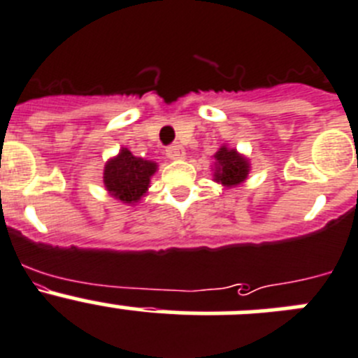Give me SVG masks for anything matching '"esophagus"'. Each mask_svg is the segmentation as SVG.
Segmentation results:
<instances>
[{"instance_id":"obj_1","label":"esophagus","mask_w":358,"mask_h":358,"mask_svg":"<svg viewBox=\"0 0 358 358\" xmlns=\"http://www.w3.org/2000/svg\"><path fill=\"white\" fill-rule=\"evenodd\" d=\"M166 155H168L171 160H180L185 157V150H183L182 145H178V143H176V145L168 146V150H166Z\"/></svg>"}]
</instances>
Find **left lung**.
I'll return each mask as SVG.
<instances>
[{"label": "left lung", "instance_id": "1", "mask_svg": "<svg viewBox=\"0 0 358 358\" xmlns=\"http://www.w3.org/2000/svg\"><path fill=\"white\" fill-rule=\"evenodd\" d=\"M215 180L222 185H238L249 175V162L242 155H238L236 150H229L222 146L215 153Z\"/></svg>", "mask_w": 358, "mask_h": 358}]
</instances>
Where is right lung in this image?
<instances>
[{"label":"right lung","instance_id":"add662e5","mask_svg":"<svg viewBox=\"0 0 358 358\" xmlns=\"http://www.w3.org/2000/svg\"><path fill=\"white\" fill-rule=\"evenodd\" d=\"M157 164L134 157L127 148L118 157L109 160L103 169L106 189L123 203H136L148 190L150 176L155 173Z\"/></svg>","mask_w":358,"mask_h":358}]
</instances>
